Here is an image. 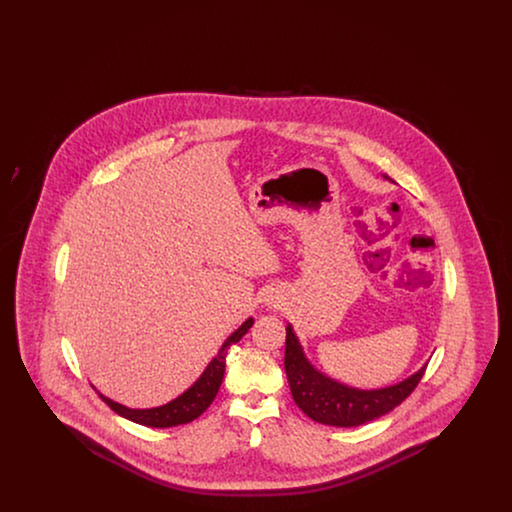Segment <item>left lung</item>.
I'll use <instances>...</instances> for the list:
<instances>
[{
    "label": "left lung",
    "instance_id": "1",
    "mask_svg": "<svg viewBox=\"0 0 512 512\" xmlns=\"http://www.w3.org/2000/svg\"><path fill=\"white\" fill-rule=\"evenodd\" d=\"M284 366L295 405L315 422L338 428L361 426L390 413L413 393L426 370L424 365L399 384L378 390L351 388L311 365L292 324L286 328Z\"/></svg>",
    "mask_w": 512,
    "mask_h": 512
}]
</instances>
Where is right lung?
Segmentation results:
<instances>
[{
    "mask_svg": "<svg viewBox=\"0 0 512 512\" xmlns=\"http://www.w3.org/2000/svg\"><path fill=\"white\" fill-rule=\"evenodd\" d=\"M253 326V318H247L244 324L232 334L228 336L226 341L222 343V347L217 353V357H213V361L203 370V374L195 380L194 384L184 391L182 395H178L176 399H172L169 403L161 405V407H153V409H128L121 403L105 397L103 393H99V397L124 418L149 426V428H172V426H180V424H188L195 420L199 414L205 413L209 409V405L213 403V399L219 393L222 378H224V366H226V353L228 347L232 343L244 338L247 330Z\"/></svg>",
    "mask_w": 512,
    "mask_h": 512,
    "instance_id": "1",
    "label": "right lung"
}]
</instances>
